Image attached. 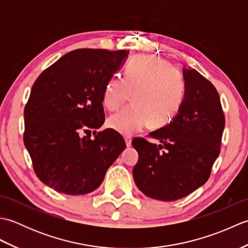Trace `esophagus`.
Here are the masks:
<instances>
[{
	"label": "esophagus",
	"instance_id": "34e87169",
	"mask_svg": "<svg viewBox=\"0 0 248 248\" xmlns=\"http://www.w3.org/2000/svg\"><path fill=\"white\" fill-rule=\"evenodd\" d=\"M124 140H125V146H127L128 148L129 147H131V145H132V140H131L130 138H125Z\"/></svg>",
	"mask_w": 248,
	"mask_h": 248
}]
</instances>
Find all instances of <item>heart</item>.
I'll return each instance as SVG.
<instances>
[{"label":"heart","instance_id":"obj_1","mask_svg":"<svg viewBox=\"0 0 248 248\" xmlns=\"http://www.w3.org/2000/svg\"><path fill=\"white\" fill-rule=\"evenodd\" d=\"M133 94L130 108L110 116L108 125L124 136H132L151 124L161 128L176 117L186 100L182 75L167 61L154 55H138L125 66L124 78L112 77L105 84L103 104L120 108Z\"/></svg>","mask_w":248,"mask_h":248}]
</instances>
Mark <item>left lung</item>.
Listing matches in <instances>:
<instances>
[{"label": "left lung", "instance_id": "8db88e82", "mask_svg": "<svg viewBox=\"0 0 248 248\" xmlns=\"http://www.w3.org/2000/svg\"><path fill=\"white\" fill-rule=\"evenodd\" d=\"M186 94L170 124L149 133L159 145L136 139L133 178L150 198L173 202L207 182L220 151L225 117L218 93L198 71L183 67Z\"/></svg>", "mask_w": 248, "mask_h": 248}]
</instances>
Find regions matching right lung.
Here are the masks:
<instances>
[{"mask_svg": "<svg viewBox=\"0 0 248 248\" xmlns=\"http://www.w3.org/2000/svg\"><path fill=\"white\" fill-rule=\"evenodd\" d=\"M128 55L125 50H75L35 81L24 108L23 140L46 186L68 195L91 193L124 150L123 136L114 130H103L93 140L83 133L104 124L105 84Z\"/></svg>", "mask_w": 248, "mask_h": 248, "instance_id": "add662e5", "label": "right lung"}]
</instances>
